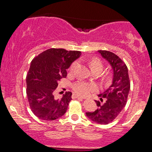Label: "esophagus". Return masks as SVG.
<instances>
[{
	"instance_id": "34e87169",
	"label": "esophagus",
	"mask_w": 152,
	"mask_h": 152,
	"mask_svg": "<svg viewBox=\"0 0 152 152\" xmlns=\"http://www.w3.org/2000/svg\"><path fill=\"white\" fill-rule=\"evenodd\" d=\"M72 98H73V99H84L83 97L80 96H78V95H77V94H72Z\"/></svg>"
}]
</instances>
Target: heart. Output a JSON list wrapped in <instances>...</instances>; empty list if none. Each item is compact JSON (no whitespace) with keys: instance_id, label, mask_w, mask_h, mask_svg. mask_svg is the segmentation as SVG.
Returning a JSON list of instances; mask_svg holds the SVG:
<instances>
[{"instance_id":"heart-1","label":"heart","mask_w":152,"mask_h":152,"mask_svg":"<svg viewBox=\"0 0 152 152\" xmlns=\"http://www.w3.org/2000/svg\"><path fill=\"white\" fill-rule=\"evenodd\" d=\"M77 66V62H74L70 67V70H74ZM90 66L91 70H94L95 69H101L103 68V64L99 59L94 58L92 59L90 62ZM72 89L77 94L81 95V96H86L91 92H95L97 91V86L93 84H89L84 81H78L74 83L72 85Z\"/></svg>"}]
</instances>
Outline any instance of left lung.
<instances>
[{"mask_svg": "<svg viewBox=\"0 0 152 152\" xmlns=\"http://www.w3.org/2000/svg\"><path fill=\"white\" fill-rule=\"evenodd\" d=\"M99 52L112 67L113 82L107 91L99 95L101 101H95L98 109L86 114L92 121L108 124L115 119L125 107L130 90V80L127 67L119 56L106 50H99Z\"/></svg>", "mask_w": 152, "mask_h": 152, "instance_id": "left-lung-1", "label": "left lung"}]
</instances>
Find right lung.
Returning <instances> with one entry per match:
<instances>
[{"mask_svg": "<svg viewBox=\"0 0 152 152\" xmlns=\"http://www.w3.org/2000/svg\"><path fill=\"white\" fill-rule=\"evenodd\" d=\"M80 56L79 51L51 48L33 59L26 78L27 96L35 116L53 121L65 114L72 92H66L61 99H56L53 93L58 81L66 77V69Z\"/></svg>", "mask_w": 152, "mask_h": 152, "instance_id": "obj_1", "label": "right lung"}]
</instances>
